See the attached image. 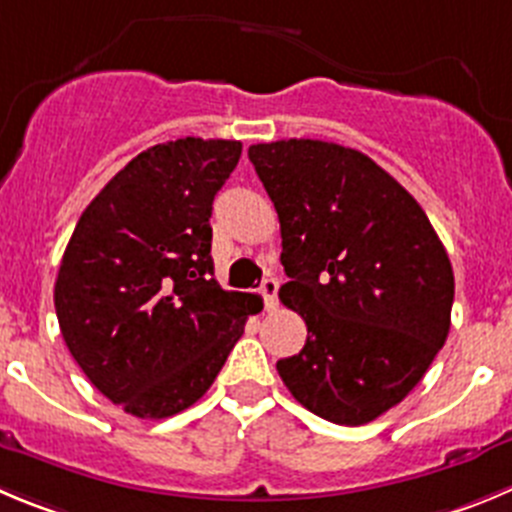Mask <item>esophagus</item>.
Segmentation results:
<instances>
[{
  "instance_id": "34e87169",
  "label": "esophagus",
  "mask_w": 512,
  "mask_h": 512,
  "mask_svg": "<svg viewBox=\"0 0 512 512\" xmlns=\"http://www.w3.org/2000/svg\"><path fill=\"white\" fill-rule=\"evenodd\" d=\"M262 298H265V308L267 310H275L278 308V280L275 278H267L260 288Z\"/></svg>"
}]
</instances>
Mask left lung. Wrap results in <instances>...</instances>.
Listing matches in <instances>:
<instances>
[{
    "instance_id": "left-lung-1",
    "label": "left lung",
    "mask_w": 512,
    "mask_h": 512,
    "mask_svg": "<svg viewBox=\"0 0 512 512\" xmlns=\"http://www.w3.org/2000/svg\"><path fill=\"white\" fill-rule=\"evenodd\" d=\"M275 204L308 338L278 374L308 412L358 427L396 407L450 333L455 275L417 199L376 161L313 138L247 151Z\"/></svg>"
}]
</instances>
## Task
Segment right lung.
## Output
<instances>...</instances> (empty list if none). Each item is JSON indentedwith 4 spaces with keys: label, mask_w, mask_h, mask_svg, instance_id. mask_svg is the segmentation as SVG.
<instances>
[{
    "label": "right lung",
    "mask_w": 512,
    "mask_h": 512,
    "mask_svg": "<svg viewBox=\"0 0 512 512\" xmlns=\"http://www.w3.org/2000/svg\"><path fill=\"white\" fill-rule=\"evenodd\" d=\"M240 141L176 138L128 161L80 214L55 280L73 358L103 396L138 419L202 399L260 295L214 280L212 202Z\"/></svg>",
    "instance_id": "obj_1"
}]
</instances>
